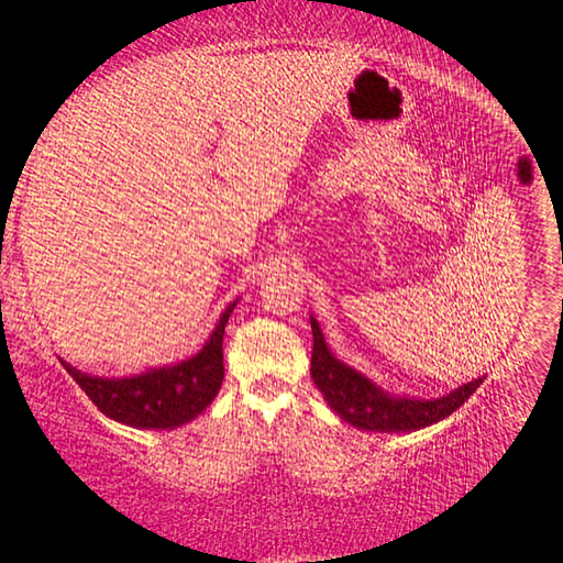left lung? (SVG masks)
I'll return each mask as SVG.
<instances>
[{
    "instance_id": "8db88e82",
    "label": "left lung",
    "mask_w": 563,
    "mask_h": 563,
    "mask_svg": "<svg viewBox=\"0 0 563 563\" xmlns=\"http://www.w3.org/2000/svg\"><path fill=\"white\" fill-rule=\"evenodd\" d=\"M310 323L314 338L312 380L333 408V413H338L340 420H345L352 428L366 432H416L430 428V424L449 418L486 380V376L474 378L446 391V395L430 399L391 395V391L364 376L362 371L338 360L327 340H323L314 314H310Z\"/></svg>"
}]
</instances>
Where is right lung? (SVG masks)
Wrapping results in <instances>:
<instances>
[{
    "label": "right lung",
    "mask_w": 563,
    "mask_h": 563,
    "mask_svg": "<svg viewBox=\"0 0 563 563\" xmlns=\"http://www.w3.org/2000/svg\"><path fill=\"white\" fill-rule=\"evenodd\" d=\"M236 302L240 298L228 305L207 343L190 360L145 368L124 378L91 376L60 356L58 362L108 418L139 430H176L195 420L223 385V335Z\"/></svg>",
    "instance_id": "1"
}]
</instances>
